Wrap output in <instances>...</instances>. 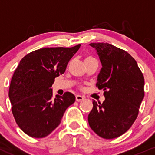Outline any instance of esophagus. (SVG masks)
I'll return each mask as SVG.
<instances>
[{
	"label": "esophagus",
	"mask_w": 155,
	"mask_h": 155,
	"mask_svg": "<svg viewBox=\"0 0 155 155\" xmlns=\"http://www.w3.org/2000/svg\"><path fill=\"white\" fill-rule=\"evenodd\" d=\"M84 98L85 97H84L83 96H81V95H76V101H78V102H79V101H83Z\"/></svg>",
	"instance_id": "obj_1"
}]
</instances>
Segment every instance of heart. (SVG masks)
I'll list each match as a JSON object with an SVG mask.
<instances>
[{
    "instance_id": "1",
    "label": "heart",
    "mask_w": 155,
    "mask_h": 155,
    "mask_svg": "<svg viewBox=\"0 0 155 155\" xmlns=\"http://www.w3.org/2000/svg\"><path fill=\"white\" fill-rule=\"evenodd\" d=\"M88 58H91V57H87L85 59H88Z\"/></svg>"
}]
</instances>
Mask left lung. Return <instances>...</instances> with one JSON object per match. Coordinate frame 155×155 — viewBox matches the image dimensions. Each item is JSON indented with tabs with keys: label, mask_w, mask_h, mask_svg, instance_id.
<instances>
[{
	"label": "left lung",
	"mask_w": 155,
	"mask_h": 155,
	"mask_svg": "<svg viewBox=\"0 0 155 155\" xmlns=\"http://www.w3.org/2000/svg\"><path fill=\"white\" fill-rule=\"evenodd\" d=\"M96 49L102 68L97 86L104 89L105 101H93L87 120L102 138L120 137L130 129L144 98V76L135 59L124 50L109 43H90Z\"/></svg>",
	"instance_id": "1"
}]
</instances>
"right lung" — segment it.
I'll return each instance as SVG.
<instances>
[{"instance_id": "right-lung-1", "label": "right lung", "mask_w": 155, "mask_h": 155, "mask_svg": "<svg viewBox=\"0 0 155 155\" xmlns=\"http://www.w3.org/2000/svg\"><path fill=\"white\" fill-rule=\"evenodd\" d=\"M80 46L40 48L20 61L12 77L9 97L15 121L27 135L34 138L48 136L75 102L70 92L53 99L51 87L54 79L64 73Z\"/></svg>"}]
</instances>
